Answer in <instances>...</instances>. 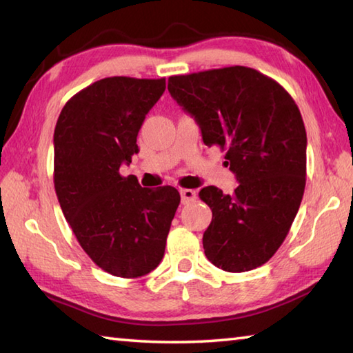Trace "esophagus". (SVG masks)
<instances>
[{"mask_svg": "<svg viewBox=\"0 0 353 353\" xmlns=\"http://www.w3.org/2000/svg\"><path fill=\"white\" fill-rule=\"evenodd\" d=\"M179 194H181V201L184 204L194 201V199L196 198V192L192 190V189H181V190H179Z\"/></svg>", "mask_w": 353, "mask_h": 353, "instance_id": "34e87169", "label": "esophagus"}]
</instances>
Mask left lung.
I'll return each instance as SVG.
<instances>
[{
  "instance_id": "obj_1",
  "label": "left lung",
  "mask_w": 353,
  "mask_h": 353,
  "mask_svg": "<svg viewBox=\"0 0 353 353\" xmlns=\"http://www.w3.org/2000/svg\"><path fill=\"white\" fill-rule=\"evenodd\" d=\"M168 89L195 118L205 145L225 152L238 188L199 190L212 209L204 254L225 272L256 269L274 256L300 209L305 137L300 109L275 79L244 65L169 78Z\"/></svg>"
}]
</instances>
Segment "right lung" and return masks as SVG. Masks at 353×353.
I'll return each instance as SVG.
<instances>
[{"label": "right lung", "mask_w": 353, "mask_h": 353, "mask_svg": "<svg viewBox=\"0 0 353 353\" xmlns=\"http://www.w3.org/2000/svg\"><path fill=\"white\" fill-rule=\"evenodd\" d=\"M165 79L110 77L73 95L58 117L53 183L78 243L110 275L138 278L161 263L179 194L121 176Z\"/></svg>", "instance_id": "add662e5"}]
</instances>
